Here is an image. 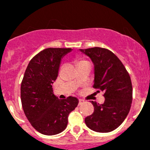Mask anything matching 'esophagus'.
Returning <instances> with one entry per match:
<instances>
[{
    "instance_id": "esophagus-1",
    "label": "esophagus",
    "mask_w": 150,
    "mask_h": 150,
    "mask_svg": "<svg viewBox=\"0 0 150 150\" xmlns=\"http://www.w3.org/2000/svg\"><path fill=\"white\" fill-rule=\"evenodd\" d=\"M84 102L85 101L83 100V99H79V105H81V104H83Z\"/></svg>"
}]
</instances>
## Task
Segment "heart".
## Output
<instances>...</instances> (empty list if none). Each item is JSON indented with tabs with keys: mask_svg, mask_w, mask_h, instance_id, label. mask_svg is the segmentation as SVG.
Masks as SVG:
<instances>
[{
	"mask_svg": "<svg viewBox=\"0 0 150 150\" xmlns=\"http://www.w3.org/2000/svg\"><path fill=\"white\" fill-rule=\"evenodd\" d=\"M82 62H85V61H79V62H78V64H80V63H82Z\"/></svg>",
	"mask_w": 150,
	"mask_h": 150,
	"instance_id": "obj_1",
	"label": "heart"
}]
</instances>
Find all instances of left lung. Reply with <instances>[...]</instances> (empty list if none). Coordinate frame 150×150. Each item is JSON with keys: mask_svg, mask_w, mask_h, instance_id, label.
Returning <instances> with one entry per match:
<instances>
[{"mask_svg": "<svg viewBox=\"0 0 150 150\" xmlns=\"http://www.w3.org/2000/svg\"><path fill=\"white\" fill-rule=\"evenodd\" d=\"M89 57L94 64V86L104 92V104L91 101L94 112L85 119L92 131L110 132L124 122L132 102V85L129 74L121 61L112 52L104 48L79 50Z\"/></svg>", "mask_w": 150, "mask_h": 150, "instance_id": "left-lung-1", "label": "left lung"}]
</instances>
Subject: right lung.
<instances>
[{
	"instance_id": "add662e5",
	"label": "right lung",
	"mask_w": 150,
	"mask_h": 150,
	"mask_svg": "<svg viewBox=\"0 0 150 150\" xmlns=\"http://www.w3.org/2000/svg\"><path fill=\"white\" fill-rule=\"evenodd\" d=\"M71 48H48L37 54L29 62L21 84L24 112L33 127L45 135H55L65 129L68 115L79 100L70 96L60 100L52 86L58 77L62 59Z\"/></svg>"
}]
</instances>
